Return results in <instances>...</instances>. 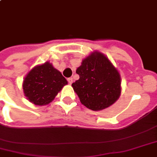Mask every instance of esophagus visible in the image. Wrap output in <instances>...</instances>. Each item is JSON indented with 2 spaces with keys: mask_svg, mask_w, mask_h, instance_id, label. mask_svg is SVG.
I'll use <instances>...</instances> for the list:
<instances>
[{
  "mask_svg": "<svg viewBox=\"0 0 157 157\" xmlns=\"http://www.w3.org/2000/svg\"><path fill=\"white\" fill-rule=\"evenodd\" d=\"M67 82H69V84H72L73 78H71V77H70V78L67 79Z\"/></svg>",
  "mask_w": 157,
  "mask_h": 157,
  "instance_id": "1",
  "label": "esophagus"
}]
</instances>
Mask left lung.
<instances>
[{
  "label": "left lung",
  "instance_id": "1",
  "mask_svg": "<svg viewBox=\"0 0 157 157\" xmlns=\"http://www.w3.org/2000/svg\"><path fill=\"white\" fill-rule=\"evenodd\" d=\"M76 74L80 78L71 86L82 104L90 110H103L119 98L120 75L101 53L95 52L84 59Z\"/></svg>",
  "mask_w": 157,
  "mask_h": 157
}]
</instances>
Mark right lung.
<instances>
[{"label": "right lung", "mask_w": 157, "mask_h": 157, "mask_svg": "<svg viewBox=\"0 0 157 157\" xmlns=\"http://www.w3.org/2000/svg\"><path fill=\"white\" fill-rule=\"evenodd\" d=\"M67 81L61 73L46 62L36 67L25 76L23 90L27 99L37 105H44L52 101Z\"/></svg>", "instance_id": "1"}]
</instances>
